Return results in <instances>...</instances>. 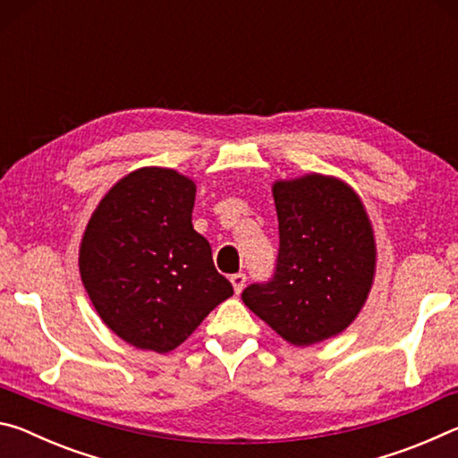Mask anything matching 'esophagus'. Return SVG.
<instances>
[{"label":"esophagus","mask_w":458,"mask_h":458,"mask_svg":"<svg viewBox=\"0 0 458 458\" xmlns=\"http://www.w3.org/2000/svg\"><path fill=\"white\" fill-rule=\"evenodd\" d=\"M230 283H232V286H234V293L240 294V293H242V289H244V284H246V275L244 273L232 275L230 276Z\"/></svg>","instance_id":"1"}]
</instances>
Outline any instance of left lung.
<instances>
[{
  "label": "left lung",
  "instance_id": "1",
  "mask_svg": "<svg viewBox=\"0 0 458 458\" xmlns=\"http://www.w3.org/2000/svg\"><path fill=\"white\" fill-rule=\"evenodd\" d=\"M278 260L273 281L250 284L244 305L294 347L339 335L366 305L377 248L366 206L350 183L305 174L276 180Z\"/></svg>",
  "mask_w": 458,
  "mask_h": 458
}]
</instances>
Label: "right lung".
Instances as JSON below:
<instances>
[{"label":"right lung","instance_id":"right-lung-1","mask_svg":"<svg viewBox=\"0 0 458 458\" xmlns=\"http://www.w3.org/2000/svg\"><path fill=\"white\" fill-rule=\"evenodd\" d=\"M193 199L188 175L139 167L105 193L84 228V289L106 327L137 350H175L234 294L193 230Z\"/></svg>","mask_w":458,"mask_h":458}]
</instances>
